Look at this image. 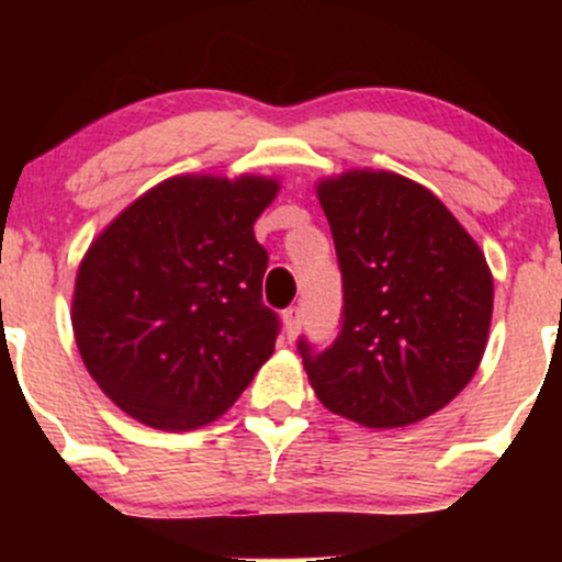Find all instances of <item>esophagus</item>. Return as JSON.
Masks as SVG:
<instances>
[{
	"label": "esophagus",
	"mask_w": 562,
	"mask_h": 562,
	"mask_svg": "<svg viewBox=\"0 0 562 562\" xmlns=\"http://www.w3.org/2000/svg\"><path fill=\"white\" fill-rule=\"evenodd\" d=\"M282 322H285V335H288V340H295V335H299L301 322H303L301 306H290V308H285V314H282Z\"/></svg>",
	"instance_id": "1"
}]
</instances>
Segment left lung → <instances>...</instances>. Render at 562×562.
Returning <instances> with one entry per match:
<instances>
[{"mask_svg": "<svg viewBox=\"0 0 562 562\" xmlns=\"http://www.w3.org/2000/svg\"><path fill=\"white\" fill-rule=\"evenodd\" d=\"M344 274L340 333L299 340L308 380L335 415L402 428L447 406L479 370L494 280L473 237L434 192L391 171L317 184Z\"/></svg>", "mask_w": 562, "mask_h": 562, "instance_id": "left-lung-1", "label": "left lung"}]
</instances>
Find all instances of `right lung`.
Returning <instances> with one entry per match:
<instances>
[{"label":"right lung","instance_id":"1","mask_svg":"<svg viewBox=\"0 0 562 562\" xmlns=\"http://www.w3.org/2000/svg\"><path fill=\"white\" fill-rule=\"evenodd\" d=\"M280 182L173 177L100 232L74 290L76 346L126 415L158 430L209 425L272 357L269 256L254 224Z\"/></svg>","mask_w":562,"mask_h":562}]
</instances>
